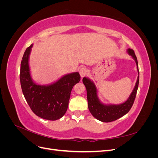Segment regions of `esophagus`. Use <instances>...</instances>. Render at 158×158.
<instances>
[{
    "mask_svg": "<svg viewBox=\"0 0 158 158\" xmlns=\"http://www.w3.org/2000/svg\"><path fill=\"white\" fill-rule=\"evenodd\" d=\"M79 73L80 74L81 78H83L87 74V70L85 67H82L79 69Z\"/></svg>",
    "mask_w": 158,
    "mask_h": 158,
    "instance_id": "34e87169",
    "label": "esophagus"
}]
</instances>
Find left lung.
I'll return each instance as SVG.
<instances>
[{
  "mask_svg": "<svg viewBox=\"0 0 158 158\" xmlns=\"http://www.w3.org/2000/svg\"><path fill=\"white\" fill-rule=\"evenodd\" d=\"M127 52L136 62L138 76L135 86L130 96L124 103L117 105L103 103L98 98V89L93 81L86 77H84L82 80V82L87 91L88 106L89 112L95 118L102 122L109 123L114 121L124 116L130 111L134 102H135L138 84H139V70H138V60L135 52L132 49H128Z\"/></svg>",
  "mask_w": 158,
  "mask_h": 158,
  "instance_id": "obj_1",
  "label": "left lung"
}]
</instances>
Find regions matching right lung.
Instances as JSON below:
<instances>
[{
	"instance_id": "1",
	"label": "right lung",
	"mask_w": 158,
	"mask_h": 158,
	"mask_svg": "<svg viewBox=\"0 0 158 158\" xmlns=\"http://www.w3.org/2000/svg\"><path fill=\"white\" fill-rule=\"evenodd\" d=\"M33 44L27 47L22 57L20 79L22 92L32 111L46 120L56 121L64 116L69 106L70 93L80 82L78 72L66 74L56 82L40 85L31 78L29 59Z\"/></svg>"
}]
</instances>
